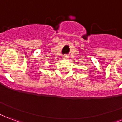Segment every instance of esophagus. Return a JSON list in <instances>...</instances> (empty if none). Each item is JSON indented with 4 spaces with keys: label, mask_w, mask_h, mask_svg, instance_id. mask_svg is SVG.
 Instances as JSON below:
<instances>
[{
    "label": "esophagus",
    "mask_w": 122,
    "mask_h": 122,
    "mask_svg": "<svg viewBox=\"0 0 122 122\" xmlns=\"http://www.w3.org/2000/svg\"><path fill=\"white\" fill-rule=\"evenodd\" d=\"M63 58H64V59H66V58H68V56L67 55H64L63 56Z\"/></svg>",
    "instance_id": "34e87169"
}]
</instances>
